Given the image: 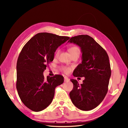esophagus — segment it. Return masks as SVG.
Here are the masks:
<instances>
[{"label": "esophagus", "instance_id": "esophagus-1", "mask_svg": "<svg viewBox=\"0 0 128 128\" xmlns=\"http://www.w3.org/2000/svg\"><path fill=\"white\" fill-rule=\"evenodd\" d=\"M64 80L65 82H69V79L68 78L67 76H64Z\"/></svg>", "mask_w": 128, "mask_h": 128}]
</instances>
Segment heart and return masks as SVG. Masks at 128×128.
I'll use <instances>...</instances> for the list:
<instances>
[{"label": "heart", "instance_id": "1", "mask_svg": "<svg viewBox=\"0 0 128 128\" xmlns=\"http://www.w3.org/2000/svg\"><path fill=\"white\" fill-rule=\"evenodd\" d=\"M68 51H69V53L70 54L71 56L77 54H80V49L78 48V47H77V46H72V47L69 48V50H68ZM59 53H60V50H57V51L56 52V55H55L56 57H57L58 56H59ZM61 69H62V70L63 71V72L65 74H69L71 71L70 68L68 67L62 66L61 67Z\"/></svg>", "mask_w": 128, "mask_h": 128}]
</instances>
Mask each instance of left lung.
<instances>
[{"instance_id": "left-lung-1", "label": "left lung", "mask_w": 128, "mask_h": 128, "mask_svg": "<svg viewBox=\"0 0 128 128\" xmlns=\"http://www.w3.org/2000/svg\"><path fill=\"white\" fill-rule=\"evenodd\" d=\"M68 42L78 45L82 53V63L72 74L85 77L80 84L76 80H70L74 86L69 96L78 109L92 110L102 102L108 91L111 76L109 57L105 50L87 34L72 37Z\"/></svg>"}]
</instances>
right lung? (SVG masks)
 <instances>
[{
    "label": "right lung",
    "mask_w": 128,
    "mask_h": 128,
    "mask_svg": "<svg viewBox=\"0 0 128 128\" xmlns=\"http://www.w3.org/2000/svg\"><path fill=\"white\" fill-rule=\"evenodd\" d=\"M69 38L38 33L22 48L16 64V89L22 102L32 110L40 112L47 107L52 102L56 88L64 83L62 75L45 78L43 72L53 60L57 48Z\"/></svg>",
    "instance_id": "1"
}]
</instances>
